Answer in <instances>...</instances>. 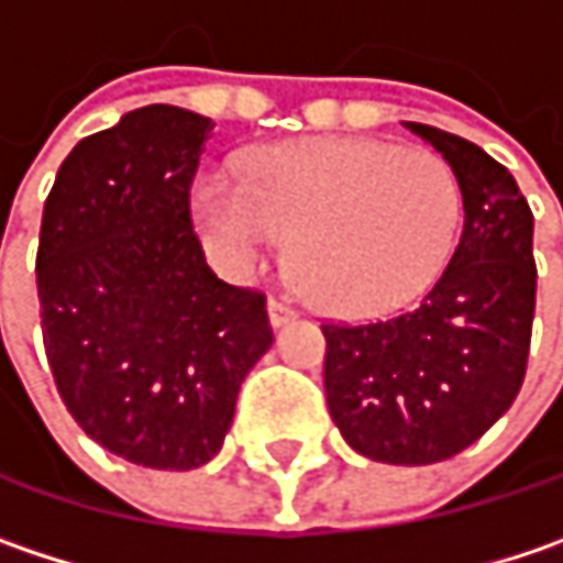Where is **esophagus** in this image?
I'll return each instance as SVG.
<instances>
[{"mask_svg": "<svg viewBox=\"0 0 563 563\" xmlns=\"http://www.w3.org/2000/svg\"><path fill=\"white\" fill-rule=\"evenodd\" d=\"M265 310H268V323H272L275 330H278V327H285V323H291V320L298 317V313H295V310H291L288 303L275 301V298L265 303Z\"/></svg>", "mask_w": 563, "mask_h": 563, "instance_id": "esophagus-1", "label": "esophagus"}]
</instances>
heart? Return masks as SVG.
<instances>
[{
	"mask_svg": "<svg viewBox=\"0 0 563 563\" xmlns=\"http://www.w3.org/2000/svg\"><path fill=\"white\" fill-rule=\"evenodd\" d=\"M208 250L253 272L298 236L303 295L333 317H378L442 272L462 221L452 166L384 141H301L253 156L240 176H201L191 195Z\"/></svg>",
	"mask_w": 563,
	"mask_h": 563,
	"instance_id": "1",
	"label": "heart"
}]
</instances>
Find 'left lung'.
<instances>
[{"label": "left lung", "mask_w": 563, "mask_h": 563, "mask_svg": "<svg viewBox=\"0 0 563 563\" xmlns=\"http://www.w3.org/2000/svg\"><path fill=\"white\" fill-rule=\"evenodd\" d=\"M452 166L462 243L410 313L327 323V407L342 439L384 464L445 462L512 407L536 317V218L509 169L477 143L404 121Z\"/></svg>", "instance_id": "left-lung-1"}]
</instances>
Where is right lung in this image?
I'll use <instances>...</instances> for the list:
<instances>
[{"label":"right lung","mask_w":563,"mask_h":563,"mask_svg":"<svg viewBox=\"0 0 563 563\" xmlns=\"http://www.w3.org/2000/svg\"><path fill=\"white\" fill-rule=\"evenodd\" d=\"M214 121L146 104L79 141L44 201L37 298L66 410L156 471L208 464L243 378L272 345L260 291L221 282L188 218Z\"/></svg>","instance_id":"1"}]
</instances>
